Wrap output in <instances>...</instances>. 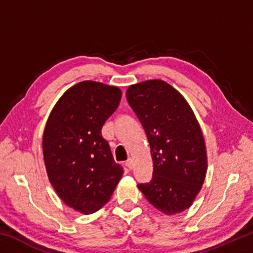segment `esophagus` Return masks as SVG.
I'll return each instance as SVG.
<instances>
[{"mask_svg": "<svg viewBox=\"0 0 253 253\" xmlns=\"http://www.w3.org/2000/svg\"><path fill=\"white\" fill-rule=\"evenodd\" d=\"M126 166H127V169H131L132 168H134V162H132V160L131 158H129V160H128L127 162H126V164H125Z\"/></svg>", "mask_w": 253, "mask_h": 253, "instance_id": "obj_1", "label": "esophagus"}]
</instances>
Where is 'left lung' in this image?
<instances>
[{
	"instance_id": "1",
	"label": "left lung",
	"mask_w": 253,
	"mask_h": 253,
	"mask_svg": "<svg viewBox=\"0 0 253 253\" xmlns=\"http://www.w3.org/2000/svg\"><path fill=\"white\" fill-rule=\"evenodd\" d=\"M126 96L146 132L153 158L152 181L138 188L166 215L185 211L202 188L208 169L205 140L193 110L161 79L131 84Z\"/></svg>"
}]
</instances>
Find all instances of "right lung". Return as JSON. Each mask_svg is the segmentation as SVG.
<instances>
[{"mask_svg":"<svg viewBox=\"0 0 253 253\" xmlns=\"http://www.w3.org/2000/svg\"><path fill=\"white\" fill-rule=\"evenodd\" d=\"M121 98L115 85L81 81L60 97L46 122L42 149L49 181L68 207L83 214L104 207L123 176L101 135Z\"/></svg>","mask_w":253,"mask_h":253,"instance_id":"1","label":"right lung"}]
</instances>
